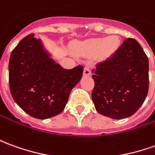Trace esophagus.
Here are the masks:
<instances>
[{
  "mask_svg": "<svg viewBox=\"0 0 155 155\" xmlns=\"http://www.w3.org/2000/svg\"><path fill=\"white\" fill-rule=\"evenodd\" d=\"M91 74V71L90 70V68L85 67L84 69V76H90Z\"/></svg>",
  "mask_w": 155,
  "mask_h": 155,
  "instance_id": "obj_1",
  "label": "esophagus"
}]
</instances>
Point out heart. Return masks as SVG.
Here are the masks:
<instances>
[{
	"instance_id": "1",
	"label": "heart",
	"mask_w": 155,
	"mask_h": 155,
	"mask_svg": "<svg viewBox=\"0 0 155 155\" xmlns=\"http://www.w3.org/2000/svg\"><path fill=\"white\" fill-rule=\"evenodd\" d=\"M120 41L117 36L102 38H91L81 42L77 45V50L86 54H94L98 51L101 58H106L118 48Z\"/></svg>"
}]
</instances>
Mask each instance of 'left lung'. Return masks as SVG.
<instances>
[{
	"instance_id": "obj_1",
	"label": "left lung",
	"mask_w": 155,
	"mask_h": 155,
	"mask_svg": "<svg viewBox=\"0 0 155 155\" xmlns=\"http://www.w3.org/2000/svg\"><path fill=\"white\" fill-rule=\"evenodd\" d=\"M92 72L95 87L91 98L101 115L126 118L144 102L149 91V59L134 38H127Z\"/></svg>"
}]
</instances>
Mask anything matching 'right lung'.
I'll return each mask as SVG.
<instances>
[{
	"label": "right lung",
	"mask_w": 155,
	"mask_h": 155,
	"mask_svg": "<svg viewBox=\"0 0 155 155\" xmlns=\"http://www.w3.org/2000/svg\"><path fill=\"white\" fill-rule=\"evenodd\" d=\"M84 68L64 69L55 62L44 42L29 34L11 54L9 85L15 102L32 117L48 119L65 107L71 90L80 82Z\"/></svg>",
	"instance_id": "right-lung-1"
}]
</instances>
